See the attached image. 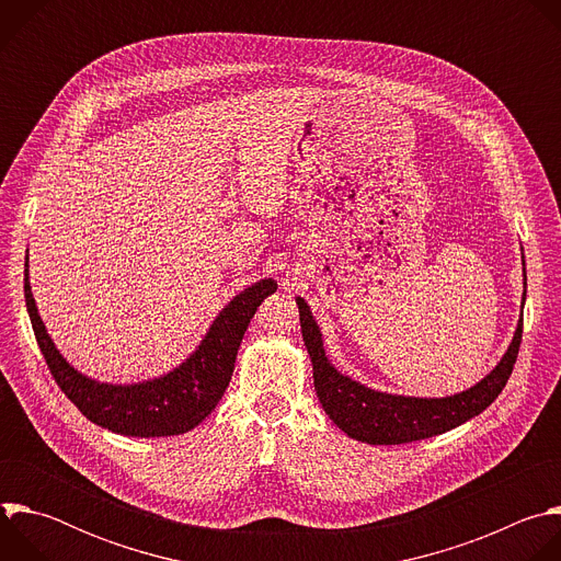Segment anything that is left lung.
<instances>
[{
  "label": "left lung",
  "instance_id": "left-lung-1",
  "mask_svg": "<svg viewBox=\"0 0 561 561\" xmlns=\"http://www.w3.org/2000/svg\"><path fill=\"white\" fill-rule=\"evenodd\" d=\"M301 337L312 362L314 390L327 415L353 439L366 444H409L442 435L486 411L504 390L522 344L524 317L502 362L472 388L450 397H404L373 390L342 375L327 357L322 333L308 304L297 297Z\"/></svg>",
  "mask_w": 561,
  "mask_h": 561
}]
</instances>
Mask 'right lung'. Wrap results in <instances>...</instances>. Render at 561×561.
I'll return each mask as SVG.
<instances>
[{
    "instance_id": "add662e5",
    "label": "right lung",
    "mask_w": 561,
    "mask_h": 561,
    "mask_svg": "<svg viewBox=\"0 0 561 561\" xmlns=\"http://www.w3.org/2000/svg\"><path fill=\"white\" fill-rule=\"evenodd\" d=\"M24 266L28 317L57 386L87 420L128 437H171L202 424L226 392L239 344L257 306L277 290V282L268 277L234 295L195 353L171 373L139 383H104L75 370L55 348L31 293L28 255Z\"/></svg>"
}]
</instances>
